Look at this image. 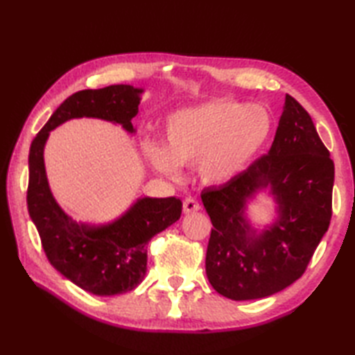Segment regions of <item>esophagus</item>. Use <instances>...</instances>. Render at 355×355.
I'll use <instances>...</instances> for the list:
<instances>
[{
    "label": "esophagus",
    "instance_id": "obj_1",
    "mask_svg": "<svg viewBox=\"0 0 355 355\" xmlns=\"http://www.w3.org/2000/svg\"><path fill=\"white\" fill-rule=\"evenodd\" d=\"M183 209L186 214H193V212H198V210L201 209V205L193 198H186L184 202H183Z\"/></svg>",
    "mask_w": 355,
    "mask_h": 355
}]
</instances>
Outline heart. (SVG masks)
I'll return each instance as SVG.
<instances>
[{
  "label": "heart",
  "mask_w": 355,
  "mask_h": 355,
  "mask_svg": "<svg viewBox=\"0 0 355 355\" xmlns=\"http://www.w3.org/2000/svg\"><path fill=\"white\" fill-rule=\"evenodd\" d=\"M275 117L261 103L216 99L168 116L163 145L143 141L150 168L169 178L182 175V164L197 163L207 183L225 184L241 175L267 145Z\"/></svg>",
  "instance_id": "heart-1"
}]
</instances>
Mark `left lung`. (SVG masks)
<instances>
[{
  "instance_id": "left-lung-1",
  "label": "left lung",
  "mask_w": 355,
  "mask_h": 355,
  "mask_svg": "<svg viewBox=\"0 0 355 355\" xmlns=\"http://www.w3.org/2000/svg\"><path fill=\"white\" fill-rule=\"evenodd\" d=\"M333 184L329 150L310 114L286 94L268 154L232 182L201 192L214 224L206 253L210 285L232 300H253L297 281L329 227ZM266 190L277 218L258 231L246 206Z\"/></svg>"
}]
</instances>
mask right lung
Here are the masks:
<instances>
[{"label": "right lung", "instance_id": "obj_1", "mask_svg": "<svg viewBox=\"0 0 355 355\" xmlns=\"http://www.w3.org/2000/svg\"><path fill=\"white\" fill-rule=\"evenodd\" d=\"M143 92V88L120 84L74 93L59 105L30 146L27 207L44 252L59 273L96 296L123 294L143 281L146 245L157 233L180 220L182 200L141 197L108 224L78 223L53 197L45 173L44 148L50 131L71 119H102L134 134L131 120L137 116Z\"/></svg>", "mask_w": 355, "mask_h": 355}]
</instances>
